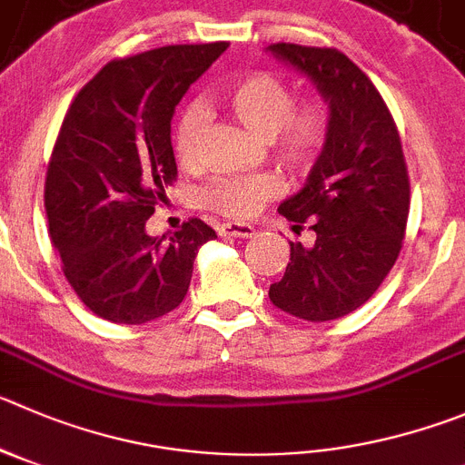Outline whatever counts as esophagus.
Wrapping results in <instances>:
<instances>
[{"instance_id": "34e87169", "label": "esophagus", "mask_w": 465, "mask_h": 465, "mask_svg": "<svg viewBox=\"0 0 465 465\" xmlns=\"http://www.w3.org/2000/svg\"><path fill=\"white\" fill-rule=\"evenodd\" d=\"M220 236H227V238H252L254 227L252 224H245V223H227L218 229Z\"/></svg>"}]
</instances>
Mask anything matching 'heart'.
<instances>
[{
    "instance_id": "b5f03b06",
    "label": "heart",
    "mask_w": 465,
    "mask_h": 465,
    "mask_svg": "<svg viewBox=\"0 0 465 465\" xmlns=\"http://www.w3.org/2000/svg\"><path fill=\"white\" fill-rule=\"evenodd\" d=\"M223 103L236 121L268 140L272 158L289 172H310L323 151L331 130V107L323 98L296 105L289 82L272 73H252L224 89ZM208 116L203 107L190 105L173 130V153L183 169H194L202 158V140ZM282 193V181L272 173L213 181L203 202L227 218H250Z\"/></svg>"
}]
</instances>
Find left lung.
<instances>
[{"label":"left lung","instance_id":"1","mask_svg":"<svg viewBox=\"0 0 465 465\" xmlns=\"http://www.w3.org/2000/svg\"><path fill=\"white\" fill-rule=\"evenodd\" d=\"M268 52L310 77L331 107V130L305 188L277 211L312 247L292 245L272 305L298 319L332 321L370 301L401 252L411 183L401 140L371 80L335 47L272 43Z\"/></svg>","mask_w":465,"mask_h":465}]
</instances>
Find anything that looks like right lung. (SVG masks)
Here are the masks:
<instances>
[{
  "mask_svg": "<svg viewBox=\"0 0 465 465\" xmlns=\"http://www.w3.org/2000/svg\"><path fill=\"white\" fill-rule=\"evenodd\" d=\"M229 43L167 45L114 59L64 116L45 176V213L64 275L112 323L142 325L176 310L197 250L215 232L202 220L169 238L146 233L176 179L172 116Z\"/></svg>",
  "mask_w": 465,
  "mask_h": 465,
  "instance_id": "right-lung-1",
  "label": "right lung"
}]
</instances>
